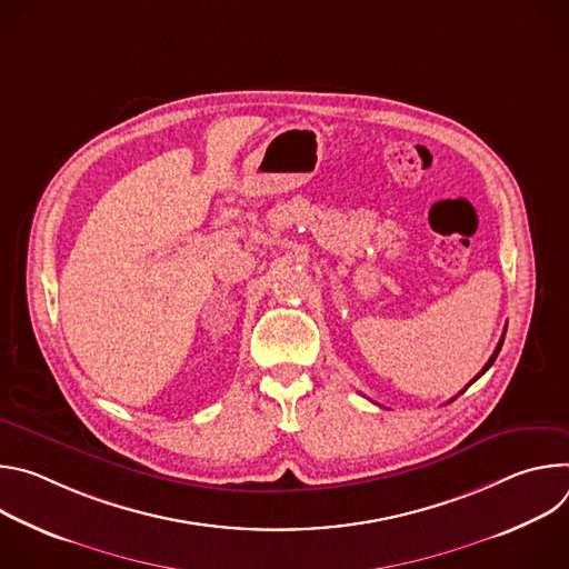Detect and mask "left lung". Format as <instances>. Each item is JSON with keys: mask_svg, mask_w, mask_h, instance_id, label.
<instances>
[{"mask_svg": "<svg viewBox=\"0 0 569 569\" xmlns=\"http://www.w3.org/2000/svg\"><path fill=\"white\" fill-rule=\"evenodd\" d=\"M502 342H505V336H502V340H500V345H498V347H496V353H493V356H491V360H489V362H486V365H483V369H481V371H479V373H477V376H475V378H472V382H475V380H477V378H479V376H483V373H486V371H489V369H491V365H493V362H496V358H498V353H500V349H502ZM472 382H470V385H472ZM466 389H468V387H463V389H461V391H459V393H463V391H466ZM459 393H457V396H459ZM457 396H455V398H457ZM455 398H450V402H452V400H455Z\"/></svg>", "mask_w": 569, "mask_h": 569, "instance_id": "left-lung-1", "label": "left lung"}]
</instances>
